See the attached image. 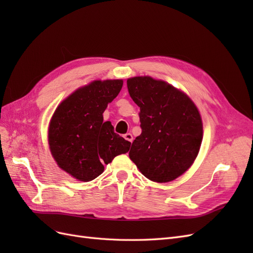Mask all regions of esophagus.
I'll return each mask as SVG.
<instances>
[{"mask_svg":"<svg viewBox=\"0 0 253 253\" xmlns=\"http://www.w3.org/2000/svg\"><path fill=\"white\" fill-rule=\"evenodd\" d=\"M125 139L126 140H127V141H129V142H132L133 141V135L131 134V133H126V134H125Z\"/></svg>","mask_w":253,"mask_h":253,"instance_id":"1","label":"esophagus"}]
</instances>
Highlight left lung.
<instances>
[{
	"label": "left lung",
	"mask_w": 253,
	"mask_h": 253,
	"mask_svg": "<svg viewBox=\"0 0 253 253\" xmlns=\"http://www.w3.org/2000/svg\"><path fill=\"white\" fill-rule=\"evenodd\" d=\"M126 84L140 108L141 127L128 156L150 180H174L189 169L200 151L201 115L188 96L165 81L134 77Z\"/></svg>",
	"instance_id": "obj_1"
}]
</instances>
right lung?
<instances>
[{
    "label": "right lung",
    "mask_w": 253,
    "mask_h": 253,
    "mask_svg": "<svg viewBox=\"0 0 253 253\" xmlns=\"http://www.w3.org/2000/svg\"><path fill=\"white\" fill-rule=\"evenodd\" d=\"M122 84V80L91 82L67 97L53 113L48 129L50 152L73 177L93 180L103 172V164L129 150L131 142L115 133L102 116Z\"/></svg>",
    "instance_id": "right-lung-1"
}]
</instances>
